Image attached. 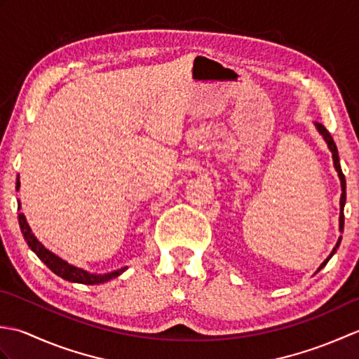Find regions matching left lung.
<instances>
[{"mask_svg":"<svg viewBox=\"0 0 359 359\" xmlns=\"http://www.w3.org/2000/svg\"><path fill=\"white\" fill-rule=\"evenodd\" d=\"M315 126H316V129L319 131V134H321L323 137H324V140H325V143H327V147H329V149L332 151V157H333V165H334V170L338 171V175H339V180H341V189H342V193H341V201H339V231H342L344 230V205H346V177H344V174H342V170H341V165H339V156H338V148H337V144H334V142H333V137L330 135V133L327 131V129L324 128V125H321V123H318V121H315ZM341 239L342 238H339L338 239V242H337V245H334V248L332 250V253L329 255V257L325 259V261L321 264V266H319L318 269V271L321 270V269H324V266L327 265V262L330 261V257L337 253V250H338V247H339V243H341ZM316 271V273H318Z\"/></svg>","mask_w":359,"mask_h":359,"instance_id":"left-lung-1","label":"left lung"}]
</instances>
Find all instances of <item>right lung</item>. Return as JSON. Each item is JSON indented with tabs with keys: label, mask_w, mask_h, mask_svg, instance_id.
I'll use <instances>...</instances> for the list:
<instances>
[{
	"label": "right lung",
	"mask_w": 359,
	"mask_h": 359,
	"mask_svg": "<svg viewBox=\"0 0 359 359\" xmlns=\"http://www.w3.org/2000/svg\"><path fill=\"white\" fill-rule=\"evenodd\" d=\"M17 189H20V179H17ZM20 207L21 205L18 203V208ZM18 222H20L21 233H22V236H25V239L27 242V245L30 247V250H32L34 253L40 257V261H43L46 265H48V269H50L53 273L57 274V276L63 278L66 280L79 282V284H86V285L103 284V282H108L114 278L120 276V274L128 269V266H123V269L106 273V274H95V273H89L86 270L79 269V266L71 265L69 262L63 261L62 257H58L57 255H53L52 251L46 248L43 243L35 238V234L32 233V230H30V226H29L27 220L22 212H20L18 215Z\"/></svg>",
	"instance_id": "obj_1"
}]
</instances>
